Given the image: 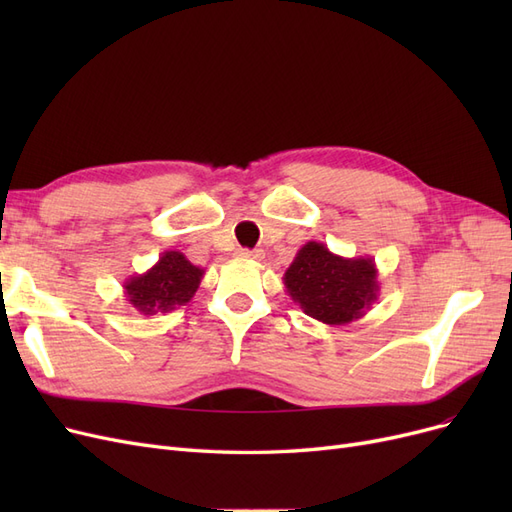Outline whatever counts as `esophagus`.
Returning a JSON list of instances; mask_svg holds the SVG:
<instances>
[{
	"label": "esophagus",
	"mask_w": 512,
	"mask_h": 512,
	"mask_svg": "<svg viewBox=\"0 0 512 512\" xmlns=\"http://www.w3.org/2000/svg\"><path fill=\"white\" fill-rule=\"evenodd\" d=\"M237 256H241L245 260H260L265 254H262V250H239Z\"/></svg>",
	"instance_id": "1"
}]
</instances>
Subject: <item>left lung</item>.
I'll return each mask as SVG.
<instances>
[{
    "instance_id": "obj_1",
    "label": "left lung",
    "mask_w": 512,
    "mask_h": 512,
    "mask_svg": "<svg viewBox=\"0 0 512 512\" xmlns=\"http://www.w3.org/2000/svg\"><path fill=\"white\" fill-rule=\"evenodd\" d=\"M284 286L307 316L331 327L363 318L380 290L374 260L337 256L320 241L301 247L284 273Z\"/></svg>"
}]
</instances>
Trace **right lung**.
<instances>
[{
    "label": "right lung",
    "mask_w": 512,
    "mask_h": 512,
    "mask_svg": "<svg viewBox=\"0 0 512 512\" xmlns=\"http://www.w3.org/2000/svg\"><path fill=\"white\" fill-rule=\"evenodd\" d=\"M203 277L205 269L192 265L177 250H166L151 269L123 282V294L138 314H166L190 303Z\"/></svg>",
    "instance_id": "right-lung-1"
}]
</instances>
